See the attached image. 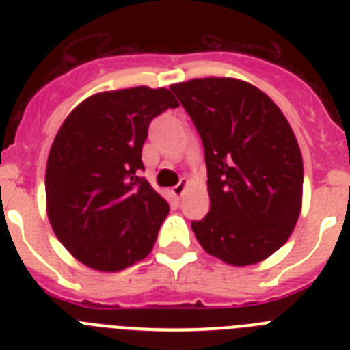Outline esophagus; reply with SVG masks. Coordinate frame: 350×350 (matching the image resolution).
Listing matches in <instances>:
<instances>
[{
  "label": "esophagus",
  "instance_id": "1",
  "mask_svg": "<svg viewBox=\"0 0 350 350\" xmlns=\"http://www.w3.org/2000/svg\"><path fill=\"white\" fill-rule=\"evenodd\" d=\"M185 184H187V182H185V180H182V182H178L177 185H173V187H172V193H173V196L180 198L182 194H184Z\"/></svg>",
  "mask_w": 350,
  "mask_h": 350
}]
</instances>
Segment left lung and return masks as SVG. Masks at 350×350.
I'll use <instances>...</instances> for the list:
<instances>
[{"label":"left lung","mask_w":350,"mask_h":350,"mask_svg":"<svg viewBox=\"0 0 350 350\" xmlns=\"http://www.w3.org/2000/svg\"><path fill=\"white\" fill-rule=\"evenodd\" d=\"M205 148L210 212L193 221L198 242L228 265L267 259L287 242L301 210L303 161L279 107L234 79L170 85Z\"/></svg>","instance_id":"left-lung-1"}]
</instances>
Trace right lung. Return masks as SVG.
I'll return each mask as SVG.
<instances>
[{
  "label": "right lung",
  "mask_w": 350,
  "mask_h": 350,
  "mask_svg": "<svg viewBox=\"0 0 350 350\" xmlns=\"http://www.w3.org/2000/svg\"><path fill=\"white\" fill-rule=\"evenodd\" d=\"M168 89L100 92L79 105L55 135L45 173L55 237L101 271L131 267L150 252L168 202L140 172L148 124L177 108Z\"/></svg>",
  "instance_id": "add662e5"
}]
</instances>
